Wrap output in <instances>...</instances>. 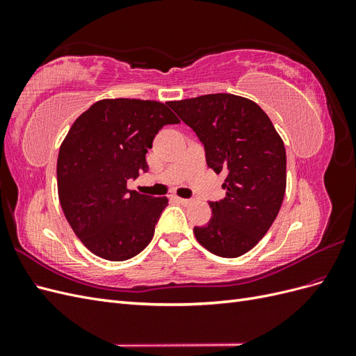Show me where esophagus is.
Returning a JSON list of instances; mask_svg holds the SVG:
<instances>
[{"instance_id":"1","label":"esophagus","mask_w":356,"mask_h":356,"mask_svg":"<svg viewBox=\"0 0 356 356\" xmlns=\"http://www.w3.org/2000/svg\"><path fill=\"white\" fill-rule=\"evenodd\" d=\"M174 199H175L177 202H179L181 204H190V203H191L190 199H184V197H179V196H175Z\"/></svg>"}]
</instances>
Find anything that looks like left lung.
Masks as SVG:
<instances>
[{
	"instance_id": "8db88e82",
	"label": "left lung",
	"mask_w": 356,
	"mask_h": 356,
	"mask_svg": "<svg viewBox=\"0 0 356 356\" xmlns=\"http://www.w3.org/2000/svg\"><path fill=\"white\" fill-rule=\"evenodd\" d=\"M168 105L196 132L215 172H225V197L209 202L197 242L215 255L241 257L263 239L281 209L286 154L281 135L254 101L230 93L203 95Z\"/></svg>"
}]
</instances>
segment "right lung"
I'll return each mask as SVG.
<instances>
[{
    "mask_svg": "<svg viewBox=\"0 0 356 356\" xmlns=\"http://www.w3.org/2000/svg\"><path fill=\"white\" fill-rule=\"evenodd\" d=\"M179 123L168 105L101 99L74 122L58 156V195L81 243L104 260L124 261L153 239L168 197L127 188L148 170L145 154L165 124Z\"/></svg>",
    "mask_w": 356,
    "mask_h": 356,
    "instance_id": "1",
    "label": "right lung"
}]
</instances>
